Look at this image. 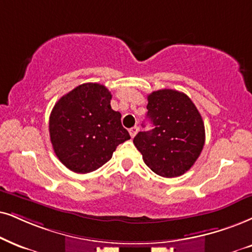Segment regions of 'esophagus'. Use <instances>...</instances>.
I'll list each match as a JSON object with an SVG mask.
<instances>
[{
	"label": "esophagus",
	"instance_id": "obj_1",
	"mask_svg": "<svg viewBox=\"0 0 252 252\" xmlns=\"http://www.w3.org/2000/svg\"><path fill=\"white\" fill-rule=\"evenodd\" d=\"M138 130H139V129H138V126H132V128L129 130L130 136H131L132 138H133V137H135V136L137 135V132H138Z\"/></svg>",
	"mask_w": 252,
	"mask_h": 252
}]
</instances>
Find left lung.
Masks as SVG:
<instances>
[{
  "label": "left lung",
  "mask_w": 252,
  "mask_h": 252,
  "mask_svg": "<svg viewBox=\"0 0 252 252\" xmlns=\"http://www.w3.org/2000/svg\"><path fill=\"white\" fill-rule=\"evenodd\" d=\"M146 108L154 129L139 131L133 144L156 174L183 176L205 145V124L199 110L186 94L173 89L152 92Z\"/></svg>",
  "instance_id": "8db88e82"
}]
</instances>
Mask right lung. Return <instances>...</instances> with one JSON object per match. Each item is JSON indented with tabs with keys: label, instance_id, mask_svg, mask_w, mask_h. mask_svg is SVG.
<instances>
[{
	"label": "right lung",
	"instance_id": "obj_1",
	"mask_svg": "<svg viewBox=\"0 0 252 252\" xmlns=\"http://www.w3.org/2000/svg\"><path fill=\"white\" fill-rule=\"evenodd\" d=\"M111 94L103 85L82 84L55 104L50 138L57 157L75 173H89L110 160L121 143L130 139L121 114L111 109Z\"/></svg>",
	"mask_w": 252,
	"mask_h": 252
}]
</instances>
